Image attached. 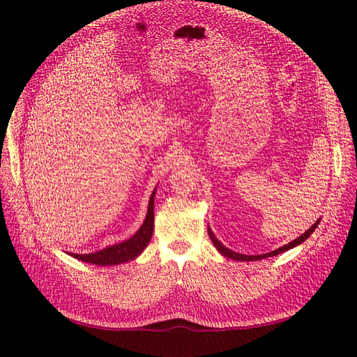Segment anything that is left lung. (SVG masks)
I'll use <instances>...</instances> for the list:
<instances>
[{
    "label": "left lung",
    "instance_id": "1",
    "mask_svg": "<svg viewBox=\"0 0 357 357\" xmlns=\"http://www.w3.org/2000/svg\"><path fill=\"white\" fill-rule=\"evenodd\" d=\"M319 222H320V219L311 226V228L308 229V231H305L304 234L302 235H299L296 240H294V241H290L289 244H284L283 247H280V248H277V250H273V252H269V253H264V255H252V256H248V255H241V253H236V252H234V250H231V248H228V247H225L219 240H218V236H215L214 234H213V231L210 229V226H208V235H210V240H211V243L214 244V247L218 248L219 250V253L220 255H223V256H226V257H231V259H234V261H240V262H248V261H261V259H265V257H271V256H277V255H280V253H283V252H287V250H290V248H294V247H296V245H299V244H302L304 243L308 236L316 231V228L319 226Z\"/></svg>",
    "mask_w": 357,
    "mask_h": 357
}]
</instances>
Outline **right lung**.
Instances as JSON below:
<instances>
[{
	"label": "right lung",
	"mask_w": 357,
	"mask_h": 357,
	"mask_svg": "<svg viewBox=\"0 0 357 357\" xmlns=\"http://www.w3.org/2000/svg\"><path fill=\"white\" fill-rule=\"evenodd\" d=\"M155 195H156V188L153 189L152 195H150L147 214L143 225L139 226V229L131 236L119 244H113L110 247H105L100 252L88 253V255H75V253H67L75 259H79L82 262H88L93 265H101V266H113L119 264H125L129 261H134L137 256L144 252V248L152 240L153 235V226H155Z\"/></svg>",
	"instance_id": "right-lung-1"
}]
</instances>
